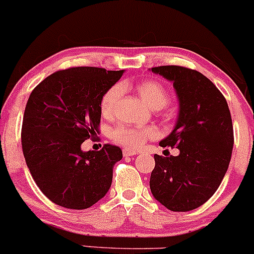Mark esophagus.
<instances>
[{
    "instance_id": "1",
    "label": "esophagus",
    "mask_w": 254,
    "mask_h": 254,
    "mask_svg": "<svg viewBox=\"0 0 254 254\" xmlns=\"http://www.w3.org/2000/svg\"><path fill=\"white\" fill-rule=\"evenodd\" d=\"M122 153H124V156H126V157H128V156H134L138 153V151L136 150H132V149H127V147H125L124 150H122Z\"/></svg>"
}]
</instances>
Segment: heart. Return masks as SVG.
<instances>
[{"label":"heart","mask_w":254,"mask_h":254,"mask_svg":"<svg viewBox=\"0 0 254 254\" xmlns=\"http://www.w3.org/2000/svg\"><path fill=\"white\" fill-rule=\"evenodd\" d=\"M124 85L116 84L108 89L104 92L101 99V113L105 118H110L115 113L116 104H118L120 97H121ZM135 91L141 101L147 107L153 110L162 109L165 107L169 101V95L162 84L155 80H144L136 84ZM156 132L149 127H130V126H119L114 129L113 136L115 140L128 146H139L146 139L155 136Z\"/></svg>","instance_id":"1"}]
</instances>
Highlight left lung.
<instances>
[{"instance_id":"obj_1","label":"left lung","mask_w":254,"mask_h":254,"mask_svg":"<svg viewBox=\"0 0 254 254\" xmlns=\"http://www.w3.org/2000/svg\"><path fill=\"white\" fill-rule=\"evenodd\" d=\"M173 82L179 102L176 124L162 147L176 146L178 156L155 155L150 190L168 210L185 212L206 203L226 175L233 144V124L223 95L211 80L180 65L150 68Z\"/></svg>"}]
</instances>
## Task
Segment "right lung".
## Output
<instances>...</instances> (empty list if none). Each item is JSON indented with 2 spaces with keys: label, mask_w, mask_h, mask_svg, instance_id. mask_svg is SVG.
I'll return each instance as SVG.
<instances>
[{
  "label": "right lung",
  "mask_w": 254,
  "mask_h": 254,
  "mask_svg": "<svg viewBox=\"0 0 254 254\" xmlns=\"http://www.w3.org/2000/svg\"><path fill=\"white\" fill-rule=\"evenodd\" d=\"M125 70L74 67L45 78L31 92L22 120L25 161L43 194L65 209L84 210L107 194L118 146L82 151L101 122V99Z\"/></svg>",
  "instance_id": "1"
}]
</instances>
